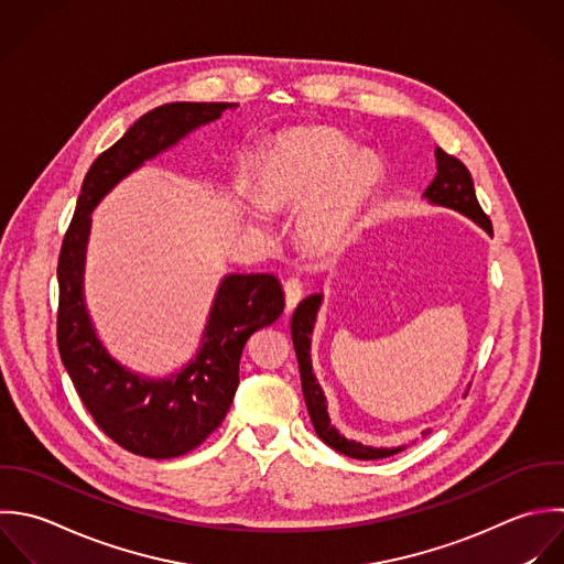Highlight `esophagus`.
<instances>
[{
  "label": "esophagus",
  "instance_id": "34e87169",
  "mask_svg": "<svg viewBox=\"0 0 564 564\" xmlns=\"http://www.w3.org/2000/svg\"><path fill=\"white\" fill-rule=\"evenodd\" d=\"M283 292H285V307H288V312H292L301 303V299H303V285H301L299 279L290 276L283 283Z\"/></svg>",
  "mask_w": 564,
  "mask_h": 564
}]
</instances>
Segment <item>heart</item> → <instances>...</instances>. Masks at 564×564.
Here are the masks:
<instances>
[{"instance_id":"1","label":"heart","mask_w":564,"mask_h":564,"mask_svg":"<svg viewBox=\"0 0 564 564\" xmlns=\"http://www.w3.org/2000/svg\"><path fill=\"white\" fill-rule=\"evenodd\" d=\"M380 175L371 151L327 127L296 129L276 138L263 162V204L288 210L312 202L299 219V237L312 252H332L349 235L354 217Z\"/></svg>"}]
</instances>
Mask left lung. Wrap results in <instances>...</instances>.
Here are the masks:
<instances>
[{"instance_id":"1","label":"left lung","mask_w":564,"mask_h":564,"mask_svg":"<svg viewBox=\"0 0 564 564\" xmlns=\"http://www.w3.org/2000/svg\"><path fill=\"white\" fill-rule=\"evenodd\" d=\"M435 158H437V175L435 180L429 184L426 188V197L435 204L442 206H451L464 215H468L470 219H475L479 226H484L488 232H492V221L490 217L484 213L477 193H475V182L473 175L468 171V166L446 153L442 147L435 149ZM323 296L321 294H312L307 296L294 312L292 316V343H294V351L299 358V369H301V384H303V395H305V404L312 417V424L318 433V437L332 446L334 451L354 457V459H384L391 457L395 453H400V448H369L356 442L345 440L332 424H329V415H327V404H325V395L312 373V360H310V336L314 329V321H316V312L321 307Z\"/></svg>"}]
</instances>
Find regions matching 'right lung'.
Instances as JSON below:
<instances>
[{"label": "right lung", "instance_id": "right-lung-1", "mask_svg": "<svg viewBox=\"0 0 564 564\" xmlns=\"http://www.w3.org/2000/svg\"><path fill=\"white\" fill-rule=\"evenodd\" d=\"M230 107L237 102H169L138 118L91 162L63 235L56 263V345L63 367L98 429L140 457H182L213 435L232 404L243 347L283 314V292L274 274L226 276L195 362L171 380H142L107 356L83 305L89 210L129 171Z\"/></svg>", "mask_w": 564, "mask_h": 564}]
</instances>
